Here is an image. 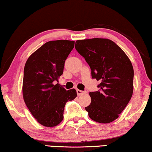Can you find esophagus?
Returning <instances> with one entry per match:
<instances>
[{
  "label": "esophagus",
  "instance_id": "34e87169",
  "mask_svg": "<svg viewBox=\"0 0 152 152\" xmlns=\"http://www.w3.org/2000/svg\"><path fill=\"white\" fill-rule=\"evenodd\" d=\"M77 93L78 95H83L84 94V93H86V91H81V90H79V89H77Z\"/></svg>",
  "mask_w": 152,
  "mask_h": 152
}]
</instances>
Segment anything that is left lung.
<instances>
[{
  "instance_id": "obj_1",
  "label": "left lung",
  "mask_w": 152,
  "mask_h": 152,
  "mask_svg": "<svg viewBox=\"0 0 152 152\" xmlns=\"http://www.w3.org/2000/svg\"><path fill=\"white\" fill-rule=\"evenodd\" d=\"M76 50L84 58L99 90L90 92V105L85 107L91 119L109 123L119 117L134 90V68L124 52L113 41L94 38L77 40Z\"/></svg>"
}]
</instances>
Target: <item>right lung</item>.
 <instances>
[{"label":"right lung","mask_w":152,"mask_h":152,"mask_svg":"<svg viewBox=\"0 0 152 152\" xmlns=\"http://www.w3.org/2000/svg\"><path fill=\"white\" fill-rule=\"evenodd\" d=\"M74 41L45 43L32 53L24 68L23 95L30 113L43 126H57L64 118L66 103L77 97L75 89L66 91L59 84L64 64L73 49Z\"/></svg>","instance_id":"1"}]
</instances>
